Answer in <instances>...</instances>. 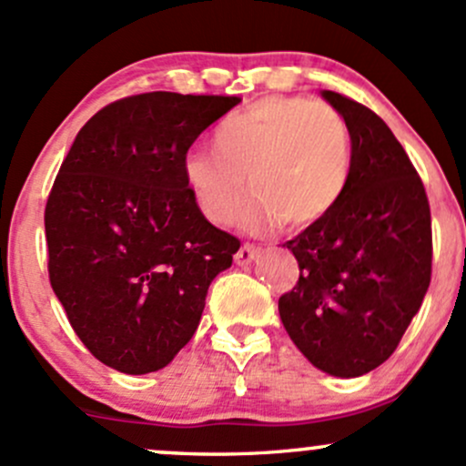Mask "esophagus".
Returning <instances> with one entry per match:
<instances>
[{
  "label": "esophagus",
  "mask_w": 466,
  "mask_h": 466,
  "mask_svg": "<svg viewBox=\"0 0 466 466\" xmlns=\"http://www.w3.org/2000/svg\"><path fill=\"white\" fill-rule=\"evenodd\" d=\"M258 254H260V248H257V245L245 243V245H241V249L234 254V263H237V265H249L254 258L258 257Z\"/></svg>",
  "instance_id": "esophagus-1"
}]
</instances>
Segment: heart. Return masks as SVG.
<instances>
[{
  "mask_svg": "<svg viewBox=\"0 0 466 466\" xmlns=\"http://www.w3.org/2000/svg\"><path fill=\"white\" fill-rule=\"evenodd\" d=\"M214 147H192L183 157V178L203 217L229 225L243 208L249 232H268L285 221L309 228L345 197L354 170V146L345 116L308 96H265L225 116ZM248 181H244V177Z\"/></svg>",
  "mask_w": 466,
  "mask_h": 466,
  "instance_id": "1",
  "label": "heart"
}]
</instances>
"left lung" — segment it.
<instances>
[{"instance_id":"left-lung-1","label":"left lung","mask_w":466,"mask_h":466,"mask_svg":"<svg viewBox=\"0 0 466 466\" xmlns=\"http://www.w3.org/2000/svg\"><path fill=\"white\" fill-rule=\"evenodd\" d=\"M320 96L350 126L354 170L334 212L285 243L300 276L279 299V314L311 365L356 378L396 351L420 309L431 280V212L390 126L339 92Z\"/></svg>"}]
</instances>
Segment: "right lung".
<instances>
[{
  "label": "right lung",
  "instance_id": "obj_1",
  "mask_svg": "<svg viewBox=\"0 0 466 466\" xmlns=\"http://www.w3.org/2000/svg\"><path fill=\"white\" fill-rule=\"evenodd\" d=\"M238 101L127 96L96 112L61 163L44 217L50 285L90 354L121 374L170 365L241 248L183 178L197 137Z\"/></svg>",
  "mask_w": 466,
  "mask_h": 466
}]
</instances>
